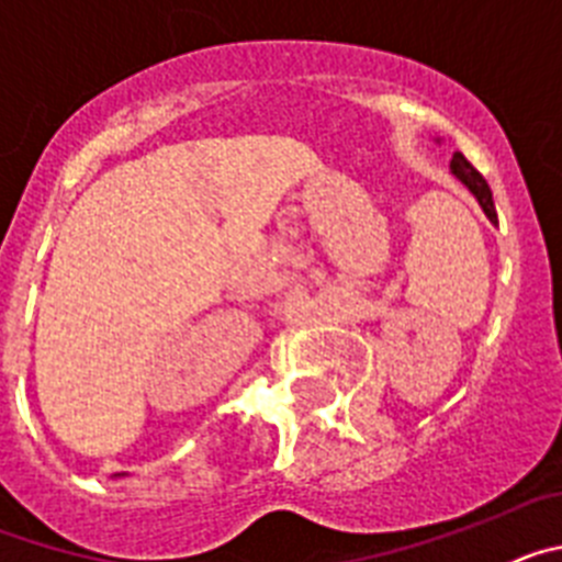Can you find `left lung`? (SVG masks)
Returning <instances> with one entry per match:
<instances>
[{
  "label": "left lung",
  "mask_w": 562,
  "mask_h": 562,
  "mask_svg": "<svg viewBox=\"0 0 562 562\" xmlns=\"http://www.w3.org/2000/svg\"><path fill=\"white\" fill-rule=\"evenodd\" d=\"M450 171H453L456 180H459L467 191L473 193L475 200H479V205L484 207V213H486V220L498 222V213H495V202H493V191H490V186H486L484 177H481V173L475 171L470 162H467L464 154H459V151L453 154V160H450Z\"/></svg>",
  "instance_id": "8db88e82"
}]
</instances>
